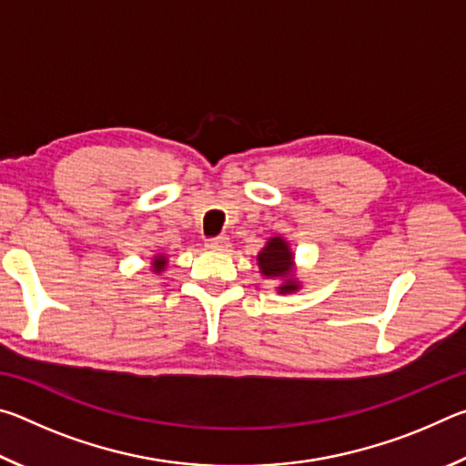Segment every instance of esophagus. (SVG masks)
Segmentation results:
<instances>
[{"label": "esophagus", "mask_w": 466, "mask_h": 466, "mask_svg": "<svg viewBox=\"0 0 466 466\" xmlns=\"http://www.w3.org/2000/svg\"><path fill=\"white\" fill-rule=\"evenodd\" d=\"M205 247L209 250H228V247H230V238H228V236H216V238H209L205 242Z\"/></svg>", "instance_id": "esophagus-1"}]
</instances>
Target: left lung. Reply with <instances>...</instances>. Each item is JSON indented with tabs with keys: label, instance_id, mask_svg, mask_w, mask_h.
Masks as SVG:
<instances>
[{
	"label": "left lung",
	"instance_id": "1",
	"mask_svg": "<svg viewBox=\"0 0 466 466\" xmlns=\"http://www.w3.org/2000/svg\"><path fill=\"white\" fill-rule=\"evenodd\" d=\"M291 258H294V255L289 252L288 242L275 236L263 248L261 255H258V267H261V273L267 275V278H288V275H291ZM294 289H298V286L291 278L286 279V283L279 288L283 294Z\"/></svg>",
	"mask_w": 466,
	"mask_h": 466
}]
</instances>
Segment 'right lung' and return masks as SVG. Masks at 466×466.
<instances>
[{
    "mask_svg": "<svg viewBox=\"0 0 466 466\" xmlns=\"http://www.w3.org/2000/svg\"><path fill=\"white\" fill-rule=\"evenodd\" d=\"M164 265H167V258H164V257H156V261H154V269H156V271H162V269H164Z\"/></svg>",
    "mask_w": 466,
    "mask_h": 466,
    "instance_id": "obj_1",
    "label": "right lung"
}]
</instances>
